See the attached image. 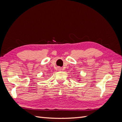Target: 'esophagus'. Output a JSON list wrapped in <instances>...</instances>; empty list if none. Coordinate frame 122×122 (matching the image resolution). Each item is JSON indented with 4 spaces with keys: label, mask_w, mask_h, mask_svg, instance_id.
Wrapping results in <instances>:
<instances>
[{
    "label": "esophagus",
    "mask_w": 122,
    "mask_h": 122,
    "mask_svg": "<svg viewBox=\"0 0 122 122\" xmlns=\"http://www.w3.org/2000/svg\"><path fill=\"white\" fill-rule=\"evenodd\" d=\"M58 70H61V69L60 68H58Z\"/></svg>",
    "instance_id": "1"
}]
</instances>
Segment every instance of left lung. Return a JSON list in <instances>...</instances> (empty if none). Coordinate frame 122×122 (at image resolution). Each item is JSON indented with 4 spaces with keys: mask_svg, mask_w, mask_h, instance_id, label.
Segmentation results:
<instances>
[{
    "mask_svg": "<svg viewBox=\"0 0 122 122\" xmlns=\"http://www.w3.org/2000/svg\"><path fill=\"white\" fill-rule=\"evenodd\" d=\"M79 81H80V80H79Z\"/></svg>",
    "mask_w": 122,
    "mask_h": 122,
    "instance_id": "1",
    "label": "left lung"
}]
</instances>
